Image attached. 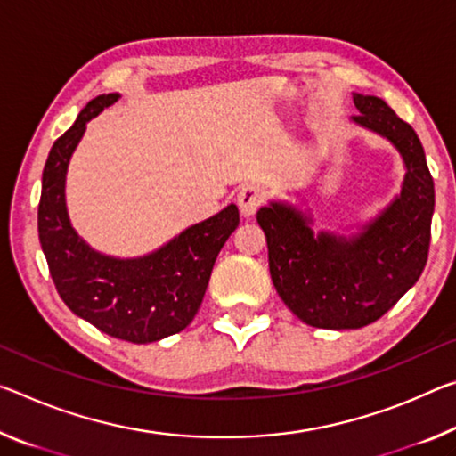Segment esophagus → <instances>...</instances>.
Returning <instances> with one entry per match:
<instances>
[{
  "label": "esophagus",
  "instance_id": "1",
  "mask_svg": "<svg viewBox=\"0 0 456 456\" xmlns=\"http://www.w3.org/2000/svg\"><path fill=\"white\" fill-rule=\"evenodd\" d=\"M262 202L264 192L262 189H257V186H243V189L237 192V205H240V211L245 219L254 216L257 213V208L262 207Z\"/></svg>",
  "mask_w": 456,
  "mask_h": 456
}]
</instances>
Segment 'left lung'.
Returning a JSON list of instances; mask_svg holds the SVG:
<instances>
[{
  "label": "left lung",
  "instance_id": "8db88e82",
  "mask_svg": "<svg viewBox=\"0 0 456 456\" xmlns=\"http://www.w3.org/2000/svg\"><path fill=\"white\" fill-rule=\"evenodd\" d=\"M353 103L359 111L353 124L400 151L406 166L400 194L351 235L314 233L313 216L284 200L257 211L273 286L284 305L316 329L375 322L416 284L428 259L435 183L422 143L384 99L353 93Z\"/></svg>",
  "mask_w": 456,
  "mask_h": 456
}]
</instances>
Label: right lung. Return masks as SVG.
Returning a JSON list of instances; mask_svg holds the SVG:
<instances>
[{"instance_id":"right-lung-1","label":"right lung","mask_w":456,"mask_h":456,"mask_svg":"<svg viewBox=\"0 0 456 456\" xmlns=\"http://www.w3.org/2000/svg\"><path fill=\"white\" fill-rule=\"evenodd\" d=\"M118 99L119 93H110L89 101L75 126L54 142L42 172L38 235L64 305L105 335L142 345L189 327L215 259L240 225V211L227 205L148 256L121 259L93 249L72 229L64 186L86 124Z\"/></svg>"}]
</instances>
